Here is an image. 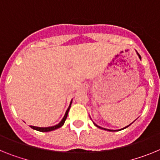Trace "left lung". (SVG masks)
<instances>
[{"label": "left lung", "instance_id": "8db88e82", "mask_svg": "<svg viewBox=\"0 0 160 160\" xmlns=\"http://www.w3.org/2000/svg\"><path fill=\"white\" fill-rule=\"evenodd\" d=\"M136 53H137V54H138V58H140V59H141V57H140V55L138 54V52H136ZM131 124H130V125H131ZM94 125H95V126H96V127H97V128H101V129H104V130H106V131H112V130H109V129H106V128H101V127H99V126H98V125H97V124H95V123H94ZM130 125H129V126H130ZM129 126H128V127H129ZM128 127H126V128H122V129H125V128H128Z\"/></svg>", "mask_w": 160, "mask_h": 160}]
</instances>
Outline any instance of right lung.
I'll use <instances>...</instances> for the list:
<instances>
[{
  "label": "right lung",
  "mask_w": 160,
  "mask_h": 160,
  "mask_svg": "<svg viewBox=\"0 0 160 160\" xmlns=\"http://www.w3.org/2000/svg\"><path fill=\"white\" fill-rule=\"evenodd\" d=\"M71 103H72V101L70 102V107H68L67 111H66V114H65V116L63 117V118L62 119V121H61L58 124H57V125L53 126V127H49V128H38V127H33V126H30V128H32V129L37 130V131H42V132H47V131H53V130H56V129H58V128H61V127H62L63 124H64V122H65V121H66V118H67L68 112H69V110H70V107H71Z\"/></svg>",
  "instance_id": "1"
}]
</instances>
